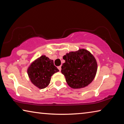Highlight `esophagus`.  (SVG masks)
<instances>
[{"label":"esophagus","instance_id":"34e87169","mask_svg":"<svg viewBox=\"0 0 124 124\" xmlns=\"http://www.w3.org/2000/svg\"><path fill=\"white\" fill-rule=\"evenodd\" d=\"M57 68H58V70H59L60 71H61V66H58V67H57Z\"/></svg>","mask_w":124,"mask_h":124}]
</instances>
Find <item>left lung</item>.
Masks as SVG:
<instances>
[{"mask_svg":"<svg viewBox=\"0 0 124 124\" xmlns=\"http://www.w3.org/2000/svg\"><path fill=\"white\" fill-rule=\"evenodd\" d=\"M61 73L71 88L81 89L91 84L97 70V63L93 54L85 49L67 53Z\"/></svg>","mask_w":124,"mask_h":124,"instance_id":"obj_1","label":"left lung"}]
</instances>
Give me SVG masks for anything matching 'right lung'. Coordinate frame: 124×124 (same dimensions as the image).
<instances>
[{"mask_svg":"<svg viewBox=\"0 0 124 124\" xmlns=\"http://www.w3.org/2000/svg\"><path fill=\"white\" fill-rule=\"evenodd\" d=\"M27 71L31 83L39 89H43L48 86L52 75L59 70L54 66L53 60L42 55L31 63Z\"/></svg>","mask_w":124,"mask_h":124,"instance_id":"right-lung-1","label":"right lung"}]
</instances>
